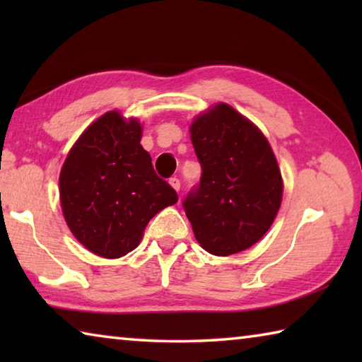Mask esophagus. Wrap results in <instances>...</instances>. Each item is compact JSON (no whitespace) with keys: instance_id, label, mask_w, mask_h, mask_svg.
<instances>
[{"instance_id":"1","label":"esophagus","mask_w":362,"mask_h":362,"mask_svg":"<svg viewBox=\"0 0 362 362\" xmlns=\"http://www.w3.org/2000/svg\"><path fill=\"white\" fill-rule=\"evenodd\" d=\"M169 183H170V187L175 189V192H179V189H180V180L177 179V177H173V179H169Z\"/></svg>"}]
</instances>
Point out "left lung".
Wrapping results in <instances>:
<instances>
[{
  "label": "left lung",
  "mask_w": 362,
  "mask_h": 362,
  "mask_svg": "<svg viewBox=\"0 0 362 362\" xmlns=\"http://www.w3.org/2000/svg\"><path fill=\"white\" fill-rule=\"evenodd\" d=\"M201 163L199 185L183 199L194 238L226 257L254 246L272 226L283 199V177L267 137L226 103L189 126Z\"/></svg>",
  "instance_id": "1"
}]
</instances>
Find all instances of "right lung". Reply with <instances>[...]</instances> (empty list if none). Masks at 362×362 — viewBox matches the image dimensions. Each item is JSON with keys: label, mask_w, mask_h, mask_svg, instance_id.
Masks as SVG:
<instances>
[{"label": "right lung", "mask_w": 362, "mask_h": 362, "mask_svg": "<svg viewBox=\"0 0 362 362\" xmlns=\"http://www.w3.org/2000/svg\"><path fill=\"white\" fill-rule=\"evenodd\" d=\"M140 139L139 119L113 110L79 136L60 170L66 225L86 249L105 259L136 249L150 218L179 201L156 175Z\"/></svg>", "instance_id": "right-lung-1"}]
</instances>
